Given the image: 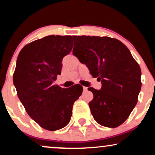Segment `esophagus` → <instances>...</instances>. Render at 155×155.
<instances>
[{
  "label": "esophagus",
  "mask_w": 155,
  "mask_h": 155,
  "mask_svg": "<svg viewBox=\"0 0 155 155\" xmlns=\"http://www.w3.org/2000/svg\"><path fill=\"white\" fill-rule=\"evenodd\" d=\"M87 87H83V91L85 92V91H87Z\"/></svg>",
  "instance_id": "obj_1"
}]
</instances>
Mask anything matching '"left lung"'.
<instances>
[{"label":"left lung","instance_id":"obj_1","mask_svg":"<svg viewBox=\"0 0 155 155\" xmlns=\"http://www.w3.org/2000/svg\"><path fill=\"white\" fill-rule=\"evenodd\" d=\"M73 54L88 68L102 86L89 87L94 97L89 103L99 124L116 128L126 121L137 102L141 70L121 41L109 37L73 36Z\"/></svg>","mask_w":155,"mask_h":155}]
</instances>
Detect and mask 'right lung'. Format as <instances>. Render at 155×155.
Instances as JSON below:
<instances>
[{
    "label": "right lung",
    "instance_id": "1",
    "mask_svg": "<svg viewBox=\"0 0 155 155\" xmlns=\"http://www.w3.org/2000/svg\"><path fill=\"white\" fill-rule=\"evenodd\" d=\"M73 48L71 36L50 35L25 45L17 59L13 83L28 115L41 128L54 131L71 120L74 102L82 87L54 84L63 57Z\"/></svg>",
    "mask_w": 155,
    "mask_h": 155
}]
</instances>
